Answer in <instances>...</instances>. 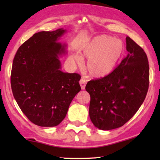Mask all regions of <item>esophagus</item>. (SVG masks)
<instances>
[{"label":"esophagus","instance_id":"1","mask_svg":"<svg viewBox=\"0 0 160 160\" xmlns=\"http://www.w3.org/2000/svg\"><path fill=\"white\" fill-rule=\"evenodd\" d=\"M86 83H87V80L85 79H84V78H81L80 80V85L82 90H85Z\"/></svg>","mask_w":160,"mask_h":160}]
</instances>
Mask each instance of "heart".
I'll return each mask as SVG.
<instances>
[{"label": "heart", "instance_id": "heart-1", "mask_svg": "<svg viewBox=\"0 0 160 160\" xmlns=\"http://www.w3.org/2000/svg\"><path fill=\"white\" fill-rule=\"evenodd\" d=\"M123 43L107 35L93 38L82 48L81 56L75 53L71 56L72 61L82 63V58L88 59L86 69L91 76L102 78L109 75L115 68L122 56Z\"/></svg>", "mask_w": 160, "mask_h": 160}]
</instances>
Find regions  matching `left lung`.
Segmentation results:
<instances>
[{
  "instance_id": "obj_1",
  "label": "left lung",
  "mask_w": 160,
  "mask_h": 160,
  "mask_svg": "<svg viewBox=\"0 0 160 160\" xmlns=\"http://www.w3.org/2000/svg\"><path fill=\"white\" fill-rule=\"evenodd\" d=\"M128 55L112 72L87 83L90 95L89 114L97 128L104 131L123 126L138 112L149 87L148 60L144 50L127 37Z\"/></svg>"
}]
</instances>
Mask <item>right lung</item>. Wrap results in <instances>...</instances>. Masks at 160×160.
<instances>
[{"label":"right lung","instance_id":"1","mask_svg":"<svg viewBox=\"0 0 160 160\" xmlns=\"http://www.w3.org/2000/svg\"><path fill=\"white\" fill-rule=\"evenodd\" d=\"M66 32L63 28L37 32L20 46L13 60V96L22 112L37 126H58L81 90L80 75L61 70L59 57L67 53V45L58 41Z\"/></svg>","mask_w":160,"mask_h":160}]
</instances>
